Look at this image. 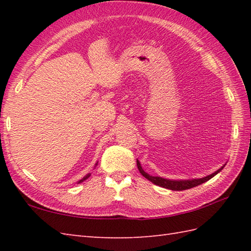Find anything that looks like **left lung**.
<instances>
[{"label":"left lung","instance_id":"1","mask_svg":"<svg viewBox=\"0 0 251 251\" xmlns=\"http://www.w3.org/2000/svg\"><path fill=\"white\" fill-rule=\"evenodd\" d=\"M137 166L138 169H139V172L141 173V175L143 177L147 178L148 180H150L151 182H153L154 184L162 186V188L165 189H169V190H173V191H183V190H188L191 188H194V186L200 185L201 183L206 182L209 179H211L214 176H216L218 173L221 172L222 168L221 167L219 170H217L214 174H211L209 176H207V177L204 178H201V179H193V180H168V179H164L161 177H153V176L148 175L145 170L142 169L141 165L139 163V161H137Z\"/></svg>","mask_w":251,"mask_h":251}]
</instances>
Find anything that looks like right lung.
<instances>
[{
	"mask_svg": "<svg viewBox=\"0 0 251 251\" xmlns=\"http://www.w3.org/2000/svg\"><path fill=\"white\" fill-rule=\"evenodd\" d=\"M89 176H90V174H88L87 176H85V177H84V178H83L82 180H79V181H78V183H79V182H83V181H84V180H86V179H87V178L89 177Z\"/></svg>",
	"mask_w": 251,
	"mask_h": 251,
	"instance_id": "right-lung-1",
	"label": "right lung"
}]
</instances>
